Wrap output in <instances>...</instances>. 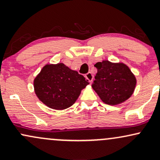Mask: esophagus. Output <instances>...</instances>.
I'll list each match as a JSON object with an SVG mask.
<instances>
[{"instance_id":"34e87169","label":"esophagus","mask_w":160,"mask_h":160,"mask_svg":"<svg viewBox=\"0 0 160 160\" xmlns=\"http://www.w3.org/2000/svg\"><path fill=\"white\" fill-rule=\"evenodd\" d=\"M86 78H87V80H89V82H92L93 80V75L91 72H89L86 74Z\"/></svg>"}]
</instances>
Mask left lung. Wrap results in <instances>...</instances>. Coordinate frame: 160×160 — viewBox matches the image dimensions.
<instances>
[{"label": "left lung", "instance_id": "obj_1", "mask_svg": "<svg viewBox=\"0 0 160 160\" xmlns=\"http://www.w3.org/2000/svg\"><path fill=\"white\" fill-rule=\"evenodd\" d=\"M95 67L98 72L92 86L104 103L117 105L133 94L136 78L127 65L104 60Z\"/></svg>", "mask_w": 160, "mask_h": 160}]
</instances>
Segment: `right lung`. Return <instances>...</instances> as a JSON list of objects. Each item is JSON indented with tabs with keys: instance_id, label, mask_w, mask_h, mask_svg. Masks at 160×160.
<instances>
[{
	"instance_id": "1",
	"label": "right lung",
	"mask_w": 160,
	"mask_h": 160,
	"mask_svg": "<svg viewBox=\"0 0 160 160\" xmlns=\"http://www.w3.org/2000/svg\"><path fill=\"white\" fill-rule=\"evenodd\" d=\"M88 84L82 75L63 63L46 65L34 80L38 98L47 107L59 111L73 105Z\"/></svg>"
}]
</instances>
